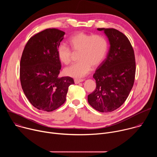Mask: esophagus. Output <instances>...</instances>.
Wrapping results in <instances>:
<instances>
[{
  "label": "esophagus",
  "mask_w": 157,
  "mask_h": 157,
  "mask_svg": "<svg viewBox=\"0 0 157 157\" xmlns=\"http://www.w3.org/2000/svg\"><path fill=\"white\" fill-rule=\"evenodd\" d=\"M75 84H78V83H79V82H82L83 81H84V79H75Z\"/></svg>",
  "instance_id": "obj_1"
}]
</instances>
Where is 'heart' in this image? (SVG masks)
<instances>
[{"instance_id": "obj_1", "label": "heart", "mask_w": 157, "mask_h": 157, "mask_svg": "<svg viewBox=\"0 0 157 157\" xmlns=\"http://www.w3.org/2000/svg\"><path fill=\"white\" fill-rule=\"evenodd\" d=\"M71 49L64 43H61L57 48V55L61 63L69 64L73 59L74 53H78V63L66 68L64 73L75 78H81L99 66L104 61L108 48L106 39L99 35L88 34L78 32L70 39Z\"/></svg>"}]
</instances>
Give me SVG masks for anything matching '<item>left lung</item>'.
<instances>
[{
	"label": "left lung",
	"instance_id": "8db88e82",
	"mask_svg": "<svg viewBox=\"0 0 157 157\" xmlns=\"http://www.w3.org/2000/svg\"><path fill=\"white\" fill-rule=\"evenodd\" d=\"M107 36L110 48L107 58L93 75L95 90L87 96L94 109L101 113H110L125 101L133 86L136 59L128 38L114 29H98Z\"/></svg>",
	"mask_w": 157,
	"mask_h": 157
}]
</instances>
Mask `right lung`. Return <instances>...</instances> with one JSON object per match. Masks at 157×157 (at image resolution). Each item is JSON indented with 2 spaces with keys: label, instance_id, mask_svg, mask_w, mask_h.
I'll return each instance as SVG.
<instances>
[{
  "label": "right lung",
  "instance_id": "obj_1",
  "mask_svg": "<svg viewBox=\"0 0 157 157\" xmlns=\"http://www.w3.org/2000/svg\"><path fill=\"white\" fill-rule=\"evenodd\" d=\"M65 33L48 29L27 41L20 64V79L24 93L36 109L51 112L66 101L68 87L75 84L72 78L59 77L61 68L57 48Z\"/></svg>",
  "mask_w": 157,
  "mask_h": 157
}]
</instances>
